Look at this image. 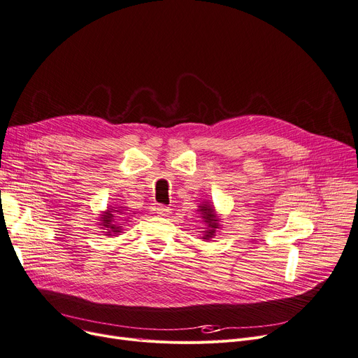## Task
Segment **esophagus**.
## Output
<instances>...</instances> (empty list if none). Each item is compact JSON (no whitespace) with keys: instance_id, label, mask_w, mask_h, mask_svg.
<instances>
[{"instance_id":"esophagus-1","label":"esophagus","mask_w":358,"mask_h":358,"mask_svg":"<svg viewBox=\"0 0 358 358\" xmlns=\"http://www.w3.org/2000/svg\"><path fill=\"white\" fill-rule=\"evenodd\" d=\"M154 210L157 214H159V216H169V214L171 213V208L165 207V206H157Z\"/></svg>"}]
</instances>
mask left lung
<instances>
[{"label": "left lung", "instance_id": "left-lung-1", "mask_svg": "<svg viewBox=\"0 0 358 358\" xmlns=\"http://www.w3.org/2000/svg\"><path fill=\"white\" fill-rule=\"evenodd\" d=\"M199 214L201 219V224L203 227V241H210L211 237L216 236V231L222 227L220 224V219L217 216V211L214 210V206L210 201H201L199 206Z\"/></svg>", "mask_w": 358, "mask_h": 358}]
</instances>
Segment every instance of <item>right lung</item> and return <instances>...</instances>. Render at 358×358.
Here are the masks:
<instances>
[{
	"label": "right lung",
	"instance_id": "add662e5",
	"mask_svg": "<svg viewBox=\"0 0 358 358\" xmlns=\"http://www.w3.org/2000/svg\"><path fill=\"white\" fill-rule=\"evenodd\" d=\"M127 207L122 206H108V210L102 211L99 214V226L102 230H105V236H117L122 233V226L119 224V222H116V219H125L128 214H125ZM129 219V217H128ZM127 220V219H125Z\"/></svg>",
	"mask_w": 358,
	"mask_h": 358
}]
</instances>
